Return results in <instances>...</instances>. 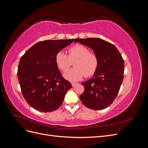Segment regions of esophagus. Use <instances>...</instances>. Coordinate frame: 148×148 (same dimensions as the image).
I'll list each match as a JSON object with an SVG mask.
<instances>
[{
	"mask_svg": "<svg viewBox=\"0 0 148 148\" xmlns=\"http://www.w3.org/2000/svg\"><path fill=\"white\" fill-rule=\"evenodd\" d=\"M77 84V83H74V82H71V86H72L73 87H74V86H75Z\"/></svg>",
	"mask_w": 148,
	"mask_h": 148,
	"instance_id": "obj_1",
	"label": "esophagus"
}]
</instances>
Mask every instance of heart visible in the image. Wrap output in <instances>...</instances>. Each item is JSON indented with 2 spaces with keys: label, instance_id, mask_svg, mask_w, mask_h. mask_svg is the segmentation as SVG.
<instances>
[{
  "label": "heart",
  "instance_id": "obj_1",
  "mask_svg": "<svg viewBox=\"0 0 148 148\" xmlns=\"http://www.w3.org/2000/svg\"><path fill=\"white\" fill-rule=\"evenodd\" d=\"M68 53L67 55L60 51L56 55V63L62 71L68 70L74 62L73 68L65 73V78L78 81L84 75L89 77L95 73L99 66V59L96 53L89 52L88 48L79 44L70 47Z\"/></svg>",
  "mask_w": 148,
  "mask_h": 148
}]
</instances>
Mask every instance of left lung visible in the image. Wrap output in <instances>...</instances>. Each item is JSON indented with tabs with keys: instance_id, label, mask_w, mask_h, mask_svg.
Instances as JSON below:
<instances>
[{
	"instance_id": "left-lung-1",
	"label": "left lung",
	"mask_w": 148,
	"mask_h": 148,
	"mask_svg": "<svg viewBox=\"0 0 148 148\" xmlns=\"http://www.w3.org/2000/svg\"><path fill=\"white\" fill-rule=\"evenodd\" d=\"M90 47L99 59L92 78L83 82L84 90L79 96L83 104L93 110H102L115 100L123 79L124 60L116 47L100 38L75 39Z\"/></svg>"
}]
</instances>
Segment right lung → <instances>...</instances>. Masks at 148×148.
Here are the masks:
<instances>
[{"instance_id":"1","label":"right lung","mask_w":148,"mask_h":148,"mask_svg":"<svg viewBox=\"0 0 148 148\" xmlns=\"http://www.w3.org/2000/svg\"><path fill=\"white\" fill-rule=\"evenodd\" d=\"M74 41L75 39L40 41L21 56L17 72L21 91L34 109L42 112L57 110L71 88L58 69L56 55Z\"/></svg>"}]
</instances>
